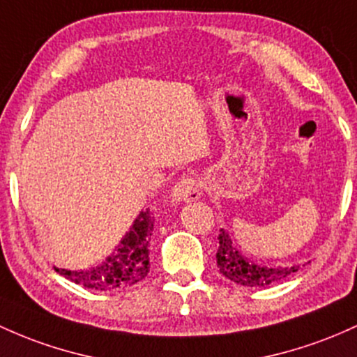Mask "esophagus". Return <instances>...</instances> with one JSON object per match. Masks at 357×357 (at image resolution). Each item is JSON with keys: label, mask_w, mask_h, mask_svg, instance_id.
Here are the masks:
<instances>
[{"label": "esophagus", "mask_w": 357, "mask_h": 357, "mask_svg": "<svg viewBox=\"0 0 357 357\" xmlns=\"http://www.w3.org/2000/svg\"><path fill=\"white\" fill-rule=\"evenodd\" d=\"M202 197V183L197 176H183L174 186H172L171 198L174 203L195 202Z\"/></svg>", "instance_id": "obj_1"}]
</instances>
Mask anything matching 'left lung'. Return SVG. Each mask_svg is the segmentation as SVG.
I'll use <instances>...</instances> for the list:
<instances>
[{"label":"left lung","instance_id":"1","mask_svg":"<svg viewBox=\"0 0 357 357\" xmlns=\"http://www.w3.org/2000/svg\"><path fill=\"white\" fill-rule=\"evenodd\" d=\"M217 266L227 280L234 283L242 284V287H266V284L276 283V281L284 280L289 274L296 273L300 266H291V268H268V266H259L249 262L238 250L234 248L232 241L227 236L225 230L218 234V250H217Z\"/></svg>","mask_w":357,"mask_h":357}]
</instances>
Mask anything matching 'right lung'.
<instances>
[{
	"instance_id": "1",
	"label": "right lung",
	"mask_w": 357,
	"mask_h": 357,
	"mask_svg": "<svg viewBox=\"0 0 357 357\" xmlns=\"http://www.w3.org/2000/svg\"><path fill=\"white\" fill-rule=\"evenodd\" d=\"M154 220L147 211H142L132 225L130 232L120 242L119 249L113 256L101 264L93 266L83 271H69V269H54L59 274L89 289L98 291H112V289H123L134 287L142 281L149 273V242H151Z\"/></svg>"
}]
</instances>
